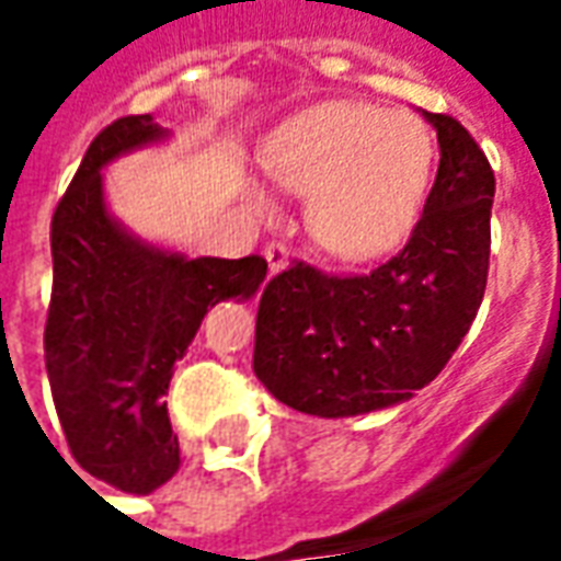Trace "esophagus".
<instances>
[{
	"mask_svg": "<svg viewBox=\"0 0 561 561\" xmlns=\"http://www.w3.org/2000/svg\"><path fill=\"white\" fill-rule=\"evenodd\" d=\"M264 257H267L270 273H282V270L288 267V249H285V243L264 245Z\"/></svg>",
	"mask_w": 561,
	"mask_h": 561,
	"instance_id": "esophagus-1",
	"label": "esophagus"
}]
</instances>
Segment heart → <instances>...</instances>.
<instances>
[{
    "label": "heart",
    "instance_id": "b5f03b06",
    "mask_svg": "<svg viewBox=\"0 0 561 561\" xmlns=\"http://www.w3.org/2000/svg\"><path fill=\"white\" fill-rule=\"evenodd\" d=\"M433 131L412 111L366 102H330L282 126L264 147L270 180L306 195V228L318 249L345 264H364L400 249L421 219L433 180ZM261 216L276 201L245 183Z\"/></svg>",
    "mask_w": 561,
    "mask_h": 561
}]
</instances>
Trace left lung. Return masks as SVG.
Instances as JSON below:
<instances>
[{"label":"left lung","mask_w":561,"mask_h":561,"mask_svg":"<svg viewBox=\"0 0 561 561\" xmlns=\"http://www.w3.org/2000/svg\"><path fill=\"white\" fill-rule=\"evenodd\" d=\"M438 173L400 255L366 276L297 261L267 282L252 369L285 405L354 417L412 400L457 352L490 270V161L454 116L426 114Z\"/></svg>","instance_id":"left-lung-1"}]
</instances>
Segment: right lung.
I'll use <instances>...</instances> for the list:
<instances>
[{
    "instance_id": "right-lung-1",
    "label": "right lung",
    "mask_w": 561,
    "mask_h": 561,
    "mask_svg": "<svg viewBox=\"0 0 561 561\" xmlns=\"http://www.w3.org/2000/svg\"><path fill=\"white\" fill-rule=\"evenodd\" d=\"M168 138L149 114L123 116L92 140L50 221L54 294L44 364L71 457L92 478L147 495L180 469L168 417L173 366L219 300L255 297L257 255L188 257L140 240L111 216L102 171Z\"/></svg>"
}]
</instances>
